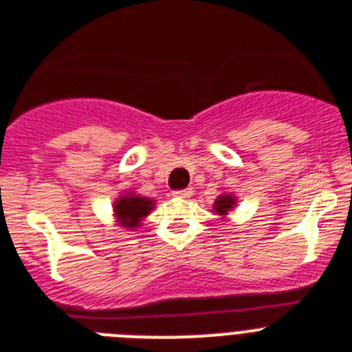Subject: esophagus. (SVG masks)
<instances>
[{"label": "esophagus", "mask_w": 352, "mask_h": 352, "mask_svg": "<svg viewBox=\"0 0 352 352\" xmlns=\"http://www.w3.org/2000/svg\"><path fill=\"white\" fill-rule=\"evenodd\" d=\"M193 195V191L190 190V188H188V190H179V191H173V197H175V199H190V197Z\"/></svg>", "instance_id": "34e87169"}]
</instances>
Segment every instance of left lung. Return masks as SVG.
Returning <instances> with one entry per match:
<instances>
[{
    "instance_id": "1",
    "label": "left lung",
    "mask_w": 352,
    "mask_h": 352,
    "mask_svg": "<svg viewBox=\"0 0 352 352\" xmlns=\"http://www.w3.org/2000/svg\"><path fill=\"white\" fill-rule=\"evenodd\" d=\"M236 206V197L235 193H222L217 197L215 204H213V213L221 217V219H228V213L233 211Z\"/></svg>"
}]
</instances>
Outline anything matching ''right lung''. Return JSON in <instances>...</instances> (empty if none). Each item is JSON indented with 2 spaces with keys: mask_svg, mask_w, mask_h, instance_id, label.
<instances>
[{
  "mask_svg": "<svg viewBox=\"0 0 352 352\" xmlns=\"http://www.w3.org/2000/svg\"><path fill=\"white\" fill-rule=\"evenodd\" d=\"M155 208V201L150 197H142L135 191H122L111 206L116 226H121L124 230H137L142 226V221Z\"/></svg>",
  "mask_w": 352,
  "mask_h": 352,
  "instance_id": "add662e5",
  "label": "right lung"
}]
</instances>
